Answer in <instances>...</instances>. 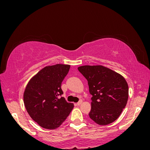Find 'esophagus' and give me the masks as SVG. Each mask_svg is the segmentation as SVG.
<instances>
[{
    "mask_svg": "<svg viewBox=\"0 0 150 150\" xmlns=\"http://www.w3.org/2000/svg\"><path fill=\"white\" fill-rule=\"evenodd\" d=\"M82 103H83V101H79L78 103H77V105H78V106H79V105H81V104H82Z\"/></svg>",
    "mask_w": 150,
    "mask_h": 150,
    "instance_id": "esophagus-1",
    "label": "esophagus"
}]
</instances>
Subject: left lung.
Here are the masks:
<instances>
[{
	"label": "left lung",
	"instance_id": "8db88e82",
	"mask_svg": "<svg viewBox=\"0 0 150 150\" xmlns=\"http://www.w3.org/2000/svg\"><path fill=\"white\" fill-rule=\"evenodd\" d=\"M78 69L87 79L92 95L90 118L99 125L112 123L118 118L128 99V85L124 77L101 65Z\"/></svg>",
	"mask_w": 150,
	"mask_h": 150
}]
</instances>
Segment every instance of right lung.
<instances>
[{"label": "right lung", "mask_w": 150, "mask_h": 150, "mask_svg": "<svg viewBox=\"0 0 150 150\" xmlns=\"http://www.w3.org/2000/svg\"><path fill=\"white\" fill-rule=\"evenodd\" d=\"M69 69L70 65L61 64L46 66L26 86L24 106L31 118L43 128H57L74 108L64 98H59L63 94L61 83Z\"/></svg>", "instance_id": "right-lung-1"}]
</instances>
